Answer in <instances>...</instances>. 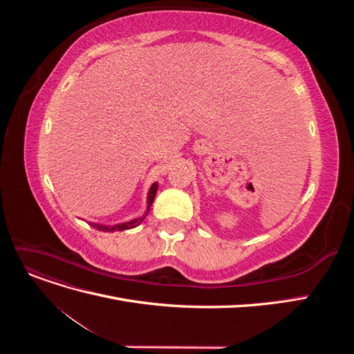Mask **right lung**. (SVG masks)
Returning a JSON list of instances; mask_svg holds the SVG:
<instances>
[{"mask_svg": "<svg viewBox=\"0 0 354 354\" xmlns=\"http://www.w3.org/2000/svg\"><path fill=\"white\" fill-rule=\"evenodd\" d=\"M156 190H158V185L155 183V185H152V187H151V192H149V196H147V209L152 207V203H153V199H155V195H156ZM143 218H145V216L143 217H140V218H136V220H133V221H128V223H124V224H118V226H113V227H104V226H97V229L99 230H106V232H115V230H127V229H131V227H136V226H138V224H140L142 221H143Z\"/></svg>", "mask_w": 354, "mask_h": 354, "instance_id": "right-lung-1", "label": "right lung"}]
</instances>
